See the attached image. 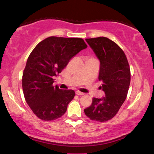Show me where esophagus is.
I'll return each instance as SVG.
<instances>
[{
	"mask_svg": "<svg viewBox=\"0 0 154 154\" xmlns=\"http://www.w3.org/2000/svg\"><path fill=\"white\" fill-rule=\"evenodd\" d=\"M76 95H84V93H81V92H79V91H76Z\"/></svg>",
	"mask_w": 154,
	"mask_h": 154,
	"instance_id": "34e87169",
	"label": "esophagus"
}]
</instances>
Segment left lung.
Returning <instances> with one entry per match:
<instances>
[{"label":"left lung","instance_id":"obj_1","mask_svg":"<svg viewBox=\"0 0 154 154\" xmlns=\"http://www.w3.org/2000/svg\"><path fill=\"white\" fill-rule=\"evenodd\" d=\"M100 61L98 79L105 93L102 98H93L84 109L85 115L94 121L106 122L119 110L128 95L130 69L124 51L117 44L105 37L85 39Z\"/></svg>","mask_w":154,"mask_h":154}]
</instances>
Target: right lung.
<instances>
[{
	"label": "right lung",
	"instance_id": "add662e5",
	"mask_svg": "<svg viewBox=\"0 0 154 154\" xmlns=\"http://www.w3.org/2000/svg\"><path fill=\"white\" fill-rule=\"evenodd\" d=\"M87 47L82 38L53 36L40 42L32 51L23 72L22 88L26 103L39 119L52 121L65 114L75 93L54 85V77Z\"/></svg>",
	"mask_w": 154,
	"mask_h": 154
}]
</instances>
